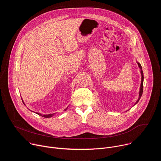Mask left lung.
<instances>
[{
  "instance_id": "8db88e82",
  "label": "left lung",
  "mask_w": 161,
  "mask_h": 161,
  "mask_svg": "<svg viewBox=\"0 0 161 161\" xmlns=\"http://www.w3.org/2000/svg\"><path fill=\"white\" fill-rule=\"evenodd\" d=\"M137 65H138V67L140 69V73H141V75H142V81H141V85H140V91H139V97L137 99V100L136 101V102L135 103V104H134V106L135 104H136L137 103L139 102V100L140 99L142 94H143V80H144V76H143V73L142 71V67L140 64V63H139L138 62H137ZM128 111V110H127Z\"/></svg>"
}]
</instances>
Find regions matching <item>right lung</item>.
Instances as JSON below:
<instances>
[{
	"instance_id": "1",
	"label": "right lung",
	"mask_w": 161,
	"mask_h": 161,
	"mask_svg": "<svg viewBox=\"0 0 161 161\" xmlns=\"http://www.w3.org/2000/svg\"><path fill=\"white\" fill-rule=\"evenodd\" d=\"M21 100H22V102H23V103L24 104V105L25 106V103L24 102V100L22 99V98H21ZM67 108L68 107H67L64 111H65V110H67ZM30 110V109H29ZM32 112H34V111H32ZM35 113H36V114H39V116H41V117H44V118H51V117H53L55 114H56V113H52V114H41V113H36V112H34Z\"/></svg>"
}]
</instances>
